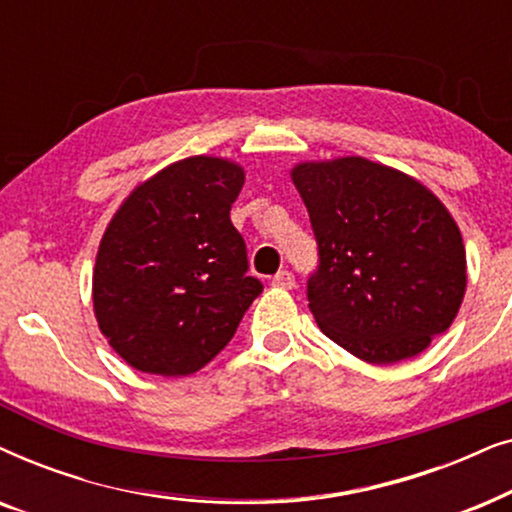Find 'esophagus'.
I'll return each instance as SVG.
<instances>
[{
  "mask_svg": "<svg viewBox=\"0 0 512 512\" xmlns=\"http://www.w3.org/2000/svg\"><path fill=\"white\" fill-rule=\"evenodd\" d=\"M272 286L277 289H293L296 286V277H293L291 270H279L275 277H272Z\"/></svg>",
  "mask_w": 512,
  "mask_h": 512,
  "instance_id": "1",
  "label": "esophagus"
}]
</instances>
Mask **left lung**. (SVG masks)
Masks as SVG:
<instances>
[{"label": "left lung", "instance_id": "1", "mask_svg": "<svg viewBox=\"0 0 512 512\" xmlns=\"http://www.w3.org/2000/svg\"><path fill=\"white\" fill-rule=\"evenodd\" d=\"M317 240L307 303L321 331L368 363L424 352L466 291L461 233L436 195L366 158L293 170Z\"/></svg>", "mask_w": 512, "mask_h": 512}]
</instances>
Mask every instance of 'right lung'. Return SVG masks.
<instances>
[{"instance_id": "right-lung-1", "label": "right lung", "mask_w": 512, "mask_h": 512, "mask_svg": "<svg viewBox=\"0 0 512 512\" xmlns=\"http://www.w3.org/2000/svg\"><path fill=\"white\" fill-rule=\"evenodd\" d=\"M244 172L228 160H179L111 219L97 251L100 331L142 373L191 375L214 359L263 291L230 221Z\"/></svg>"}]
</instances>
